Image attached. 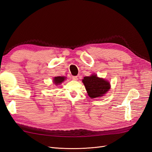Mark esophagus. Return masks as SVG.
<instances>
[{"label": "esophagus", "mask_w": 152, "mask_h": 152, "mask_svg": "<svg viewBox=\"0 0 152 152\" xmlns=\"http://www.w3.org/2000/svg\"><path fill=\"white\" fill-rule=\"evenodd\" d=\"M72 79L73 80H78V77H77V76H73L72 77Z\"/></svg>", "instance_id": "obj_1"}]
</instances>
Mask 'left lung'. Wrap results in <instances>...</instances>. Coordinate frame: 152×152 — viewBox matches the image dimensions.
<instances>
[{
    "instance_id": "8db88e82",
    "label": "left lung",
    "mask_w": 152,
    "mask_h": 152,
    "mask_svg": "<svg viewBox=\"0 0 152 152\" xmlns=\"http://www.w3.org/2000/svg\"><path fill=\"white\" fill-rule=\"evenodd\" d=\"M82 82L91 98L102 97L110 89L109 82L103 78H99L96 74L84 77Z\"/></svg>"
}]
</instances>
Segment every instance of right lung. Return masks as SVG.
<instances>
[{
  "mask_svg": "<svg viewBox=\"0 0 152 152\" xmlns=\"http://www.w3.org/2000/svg\"><path fill=\"white\" fill-rule=\"evenodd\" d=\"M66 79V77H61V76H58V77H55L53 79V82L55 84V85H59Z\"/></svg>",
  "mask_w": 152,
  "mask_h": 152,
  "instance_id": "obj_1",
  "label": "right lung"
}]
</instances>
